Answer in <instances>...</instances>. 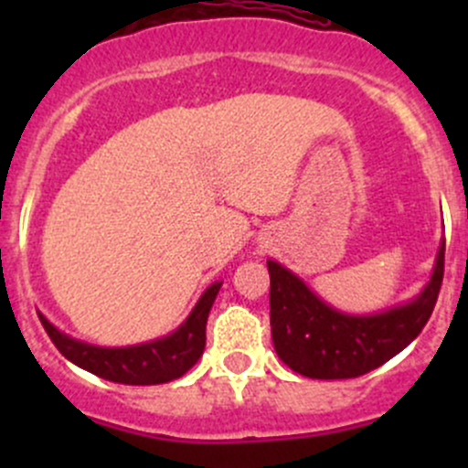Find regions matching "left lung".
Listing matches in <instances>:
<instances>
[{"mask_svg": "<svg viewBox=\"0 0 468 468\" xmlns=\"http://www.w3.org/2000/svg\"><path fill=\"white\" fill-rule=\"evenodd\" d=\"M443 247L421 294L376 314H346L324 303L282 264L269 267V319L278 357L292 371L317 380L357 378L378 369L423 330L443 281Z\"/></svg>", "mask_w": 468, "mask_h": 468, "instance_id": "1", "label": "left lung"}]
</instances>
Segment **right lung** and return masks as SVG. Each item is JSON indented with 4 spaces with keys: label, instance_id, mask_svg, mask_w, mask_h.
<instances>
[{
    "label": "right lung",
    "instance_id": "obj_1",
    "mask_svg": "<svg viewBox=\"0 0 468 468\" xmlns=\"http://www.w3.org/2000/svg\"><path fill=\"white\" fill-rule=\"evenodd\" d=\"M221 282H212L197 301L195 310L172 335L124 348H103L79 342L60 333L42 314V325L60 353L90 374L122 385H163L181 378L197 365L206 348V322Z\"/></svg>",
    "mask_w": 468,
    "mask_h": 468
}]
</instances>
